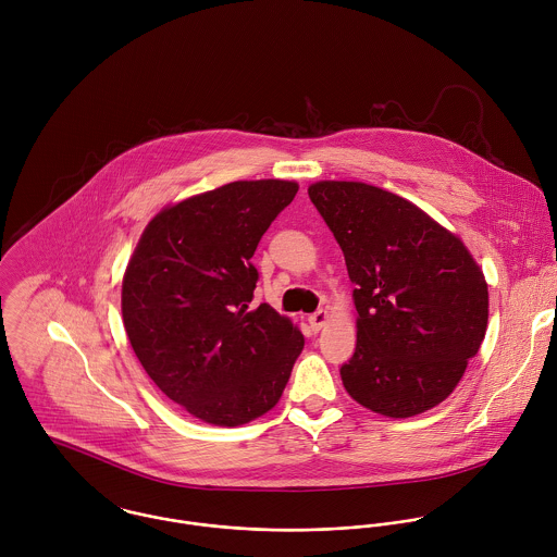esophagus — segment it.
<instances>
[{
	"mask_svg": "<svg viewBox=\"0 0 557 557\" xmlns=\"http://www.w3.org/2000/svg\"><path fill=\"white\" fill-rule=\"evenodd\" d=\"M325 321H327V311H323V309H319L315 311L311 318H309V323H311V327L319 332L323 325H325Z\"/></svg>",
	"mask_w": 557,
	"mask_h": 557,
	"instance_id": "1",
	"label": "esophagus"
}]
</instances>
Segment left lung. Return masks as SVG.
Masks as SVG:
<instances>
[{"label":"left lung","mask_w":557,"mask_h":557,"mask_svg":"<svg viewBox=\"0 0 557 557\" xmlns=\"http://www.w3.org/2000/svg\"><path fill=\"white\" fill-rule=\"evenodd\" d=\"M309 197L334 234L354 289L349 397L409 418L448 397L486 332L488 292L466 244L420 208L362 182L325 180Z\"/></svg>","instance_id":"obj_1"}]
</instances>
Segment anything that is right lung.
<instances>
[{"label":"right lung","mask_w":557,"mask_h":557,"mask_svg":"<svg viewBox=\"0 0 557 557\" xmlns=\"http://www.w3.org/2000/svg\"><path fill=\"white\" fill-rule=\"evenodd\" d=\"M296 182H232L164 208L122 283L128 341L152 382L195 418L246 424L283 395L302 332L270 305L250 309V257L294 201Z\"/></svg>","instance_id":"1"}]
</instances>
